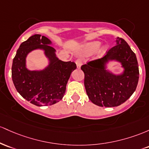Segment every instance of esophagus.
<instances>
[{"mask_svg":"<svg viewBox=\"0 0 149 149\" xmlns=\"http://www.w3.org/2000/svg\"><path fill=\"white\" fill-rule=\"evenodd\" d=\"M75 62H76L77 67V68H80V67H81V65H82V61H81L80 58H77Z\"/></svg>","mask_w":149,"mask_h":149,"instance_id":"34e87169","label":"esophagus"}]
</instances>
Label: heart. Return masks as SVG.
<instances>
[{"label": "heart", "instance_id": "heart-1", "mask_svg": "<svg viewBox=\"0 0 149 149\" xmlns=\"http://www.w3.org/2000/svg\"><path fill=\"white\" fill-rule=\"evenodd\" d=\"M101 45V43L98 42V41H93V42H90L87 43V44L85 45L84 48L86 49V51L87 52H93L95 51L96 49H98V47ZM107 51V46H103L99 51V54L100 55H103L106 53Z\"/></svg>", "mask_w": 149, "mask_h": 149}]
</instances>
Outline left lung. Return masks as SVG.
<instances>
[{
  "instance_id": "left-lung-1",
  "label": "left lung",
  "mask_w": 149,
  "mask_h": 149,
  "mask_svg": "<svg viewBox=\"0 0 149 149\" xmlns=\"http://www.w3.org/2000/svg\"><path fill=\"white\" fill-rule=\"evenodd\" d=\"M110 48L103 58L88 61L81 67L84 73V86L90 101L101 107L123 104L136 90L139 81V65L135 53L123 38ZM110 59L120 61L124 74L114 75L104 70Z\"/></svg>"
}]
</instances>
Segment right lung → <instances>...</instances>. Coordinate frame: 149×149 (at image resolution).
Here are the masks:
<instances>
[{
  "instance_id": "add662e5",
  "label": "right lung",
  "mask_w": 149,
  "mask_h": 149,
  "mask_svg": "<svg viewBox=\"0 0 149 149\" xmlns=\"http://www.w3.org/2000/svg\"><path fill=\"white\" fill-rule=\"evenodd\" d=\"M46 36L35 34L21 43L12 65V79L17 91L26 101L38 106H51L60 101L65 93L71 72L77 68L74 62H63L56 56ZM37 48L43 49L50 61L42 71H29L25 67L26 55Z\"/></svg>"
}]
</instances>
